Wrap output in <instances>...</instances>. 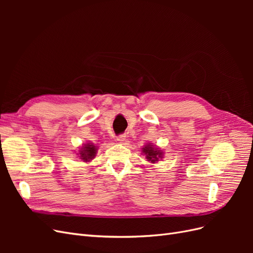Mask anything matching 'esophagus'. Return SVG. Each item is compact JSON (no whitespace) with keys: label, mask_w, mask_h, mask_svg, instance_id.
I'll return each instance as SVG.
<instances>
[{"label":"esophagus","mask_w":253,"mask_h":253,"mask_svg":"<svg viewBox=\"0 0 253 253\" xmlns=\"http://www.w3.org/2000/svg\"><path fill=\"white\" fill-rule=\"evenodd\" d=\"M116 140L119 141V142H124L126 140V136L125 135H119L116 138Z\"/></svg>","instance_id":"34e87169"}]
</instances>
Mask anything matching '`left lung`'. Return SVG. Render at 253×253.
<instances>
[{"mask_svg": "<svg viewBox=\"0 0 253 253\" xmlns=\"http://www.w3.org/2000/svg\"><path fill=\"white\" fill-rule=\"evenodd\" d=\"M142 154L145 155V158L148 159V162L155 164L159 159L163 158L164 152L162 150H158L156 147H153V144L148 143L142 148Z\"/></svg>", "mask_w": 253, "mask_h": 253, "instance_id": "left-lung-1", "label": "left lung"}]
</instances>
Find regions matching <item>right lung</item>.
I'll return each mask as SVG.
<instances>
[{
  "label": "right lung",
  "instance_id": "1",
  "mask_svg": "<svg viewBox=\"0 0 253 253\" xmlns=\"http://www.w3.org/2000/svg\"><path fill=\"white\" fill-rule=\"evenodd\" d=\"M97 154V147L93 143H84L79 151V157L84 163H89L93 160Z\"/></svg>",
  "mask_w": 253,
  "mask_h": 253
}]
</instances>
